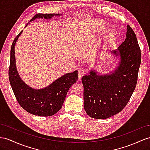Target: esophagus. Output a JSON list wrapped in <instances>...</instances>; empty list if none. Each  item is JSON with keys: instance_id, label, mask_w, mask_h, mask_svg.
Here are the masks:
<instances>
[{"instance_id": "34e87169", "label": "esophagus", "mask_w": 150, "mask_h": 150, "mask_svg": "<svg viewBox=\"0 0 150 150\" xmlns=\"http://www.w3.org/2000/svg\"><path fill=\"white\" fill-rule=\"evenodd\" d=\"M87 71V70L86 68H82L79 70V78L81 79L82 76L85 75Z\"/></svg>"}]
</instances>
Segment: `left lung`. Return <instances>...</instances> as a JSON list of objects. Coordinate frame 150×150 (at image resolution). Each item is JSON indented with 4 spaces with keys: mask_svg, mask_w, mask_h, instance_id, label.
Returning <instances> with one entry per match:
<instances>
[{
    "mask_svg": "<svg viewBox=\"0 0 150 150\" xmlns=\"http://www.w3.org/2000/svg\"><path fill=\"white\" fill-rule=\"evenodd\" d=\"M121 60L112 74L99 76L95 71L82 77L84 109L89 117L105 119L120 112L130 100L137 84L141 52L135 33L127 26L125 40L113 51Z\"/></svg>",
    "mask_w": 150,
    "mask_h": 150,
    "instance_id": "8db88e82",
    "label": "left lung"
}]
</instances>
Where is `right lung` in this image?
<instances>
[{"label":"right lung","instance_id":"obj_1","mask_svg":"<svg viewBox=\"0 0 150 150\" xmlns=\"http://www.w3.org/2000/svg\"><path fill=\"white\" fill-rule=\"evenodd\" d=\"M54 15L59 14H37L31 21L37 18L49 19ZM21 32L14 38L11 48L9 79L11 87L18 103L26 112L40 117L52 116L62 107L69 89L78 79V71L65 74L42 89L35 90L26 85L19 76L15 63L14 45Z\"/></svg>","mask_w":150,"mask_h":150}]
</instances>
